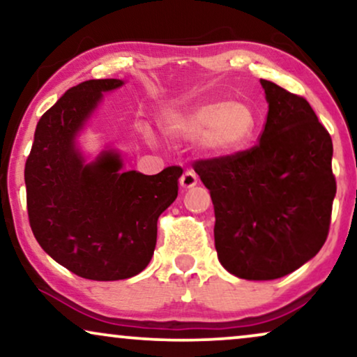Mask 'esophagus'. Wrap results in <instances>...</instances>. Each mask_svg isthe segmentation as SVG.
Returning <instances> with one entry per match:
<instances>
[{
    "label": "esophagus",
    "mask_w": 357,
    "mask_h": 357,
    "mask_svg": "<svg viewBox=\"0 0 357 357\" xmlns=\"http://www.w3.org/2000/svg\"><path fill=\"white\" fill-rule=\"evenodd\" d=\"M197 183H198V177L193 170H185L182 177H180V185H182L183 188H192Z\"/></svg>",
    "instance_id": "esophagus-1"
}]
</instances>
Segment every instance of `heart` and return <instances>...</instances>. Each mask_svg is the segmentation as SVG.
Here are the masks:
<instances>
[{"mask_svg": "<svg viewBox=\"0 0 357 357\" xmlns=\"http://www.w3.org/2000/svg\"><path fill=\"white\" fill-rule=\"evenodd\" d=\"M169 133L185 139H202L213 153L227 154L243 148L255 130V116L242 102H209L193 110L177 112L164 121Z\"/></svg>", "mask_w": 357, "mask_h": 357, "instance_id": "obj_1", "label": "heart"}]
</instances>
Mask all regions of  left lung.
Instances as JSON below:
<instances>
[{
	"instance_id": "1",
	"label": "left lung",
	"mask_w": 357,
	"mask_h": 357,
	"mask_svg": "<svg viewBox=\"0 0 357 357\" xmlns=\"http://www.w3.org/2000/svg\"><path fill=\"white\" fill-rule=\"evenodd\" d=\"M266 123L250 149L193 162L214 206L221 265L242 280L289 275L328 237L333 143L302 96L261 79Z\"/></svg>"
}]
</instances>
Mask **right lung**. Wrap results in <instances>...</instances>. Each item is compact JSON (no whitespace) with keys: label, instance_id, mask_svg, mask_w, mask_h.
Instances as JSON below:
<instances>
[{"label":"right lung","instance_id":"add662e5","mask_svg":"<svg viewBox=\"0 0 357 357\" xmlns=\"http://www.w3.org/2000/svg\"><path fill=\"white\" fill-rule=\"evenodd\" d=\"M120 79H89L68 89L38 120L24 180L29 224L40 247L75 275L126 280L153 258L158 219L178 195L180 165L155 175L121 172L120 155L104 151L84 164L75 136L102 92Z\"/></svg>","mask_w":357,"mask_h":357}]
</instances>
